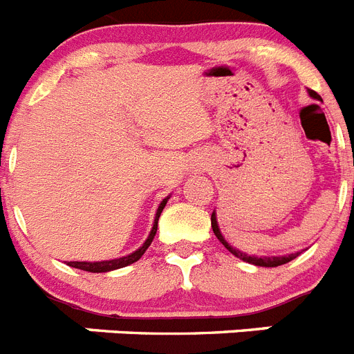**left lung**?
<instances>
[{
    "label": "left lung",
    "mask_w": 354,
    "mask_h": 354,
    "mask_svg": "<svg viewBox=\"0 0 354 354\" xmlns=\"http://www.w3.org/2000/svg\"><path fill=\"white\" fill-rule=\"evenodd\" d=\"M308 95L314 97V99H317V101H323V99H321V95H319L317 92H314V90H308ZM211 227H212V232H214V236L220 239V243L228 250V252L232 253V255H236L237 259H241V261L250 262V264L262 266V268H277V266L287 264V262H290L292 259H296L299 253V252L290 253V255H282V257H255V255L243 253L241 250H237V248H234V246L228 245L227 241H225V237L221 236V232H220V227H218V221H216V212H212L211 214Z\"/></svg>",
    "instance_id": "8db88e82"
}]
</instances>
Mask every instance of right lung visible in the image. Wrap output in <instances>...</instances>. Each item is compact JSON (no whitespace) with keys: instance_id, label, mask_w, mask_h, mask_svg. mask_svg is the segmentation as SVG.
<instances>
[{"instance_id":"obj_1","label":"right lung","mask_w":354,"mask_h":354,"mask_svg":"<svg viewBox=\"0 0 354 354\" xmlns=\"http://www.w3.org/2000/svg\"><path fill=\"white\" fill-rule=\"evenodd\" d=\"M168 198L170 196H167V198L162 200L161 204H159L158 207V212H156V218H154V227H152V230H150L149 237L145 239V243H143L142 246H140L136 252H133L131 255H126V257H120V259H113V261H101V262H68V266L71 268H77V270H83V271H90V273H106V271H113V270H118V268H126V266L133 264V262L140 261L142 259L143 253L147 252V248L150 246V243H152V239H154L156 232H158V220L159 216H161L162 209H165V205H167Z\"/></svg>"}]
</instances>
